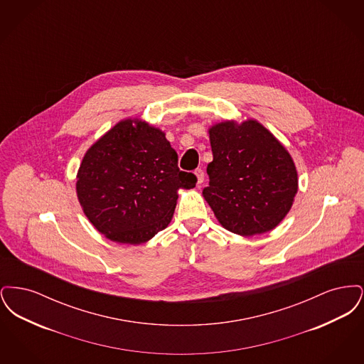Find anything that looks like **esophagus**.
Masks as SVG:
<instances>
[{
    "mask_svg": "<svg viewBox=\"0 0 364 364\" xmlns=\"http://www.w3.org/2000/svg\"><path fill=\"white\" fill-rule=\"evenodd\" d=\"M193 174L196 176V184H202L203 183V180H205V173H203V171L202 169H196Z\"/></svg>",
    "mask_w": 364,
    "mask_h": 364,
    "instance_id": "obj_1",
    "label": "esophagus"
}]
</instances>
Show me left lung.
<instances>
[{"label":"left lung","mask_w":364,"mask_h":364,"mask_svg":"<svg viewBox=\"0 0 364 364\" xmlns=\"http://www.w3.org/2000/svg\"><path fill=\"white\" fill-rule=\"evenodd\" d=\"M213 161L203 198L226 230L254 236L273 230L299 188L294 159L267 128L248 119L208 128Z\"/></svg>","instance_id":"1"}]
</instances>
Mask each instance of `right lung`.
<instances>
[{
  "mask_svg": "<svg viewBox=\"0 0 364 364\" xmlns=\"http://www.w3.org/2000/svg\"><path fill=\"white\" fill-rule=\"evenodd\" d=\"M76 193L88 221L109 240L141 244L172 221L178 190L195 174L181 172L165 132L125 119L98 139L82 159Z\"/></svg>",
  "mask_w": 364,
  "mask_h": 364,
  "instance_id": "obj_1",
  "label": "right lung"
}]
</instances>
